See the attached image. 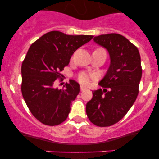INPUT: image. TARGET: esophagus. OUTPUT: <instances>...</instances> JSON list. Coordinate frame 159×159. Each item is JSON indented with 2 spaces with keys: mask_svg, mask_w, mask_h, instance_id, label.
<instances>
[{
  "mask_svg": "<svg viewBox=\"0 0 159 159\" xmlns=\"http://www.w3.org/2000/svg\"><path fill=\"white\" fill-rule=\"evenodd\" d=\"M85 89H86V88H85V87L83 86V85H81V92L84 91V90H85Z\"/></svg>",
  "mask_w": 159,
  "mask_h": 159,
  "instance_id": "34e87169",
  "label": "esophagus"
}]
</instances>
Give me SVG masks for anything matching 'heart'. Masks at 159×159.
Returning a JSON list of instances; mask_svg holds the SVG:
<instances>
[{
    "instance_id": "b5f03b06",
    "label": "heart",
    "mask_w": 159,
    "mask_h": 159,
    "mask_svg": "<svg viewBox=\"0 0 159 159\" xmlns=\"http://www.w3.org/2000/svg\"><path fill=\"white\" fill-rule=\"evenodd\" d=\"M78 81L81 83V84H89L90 81V76L86 74V73H81L78 75Z\"/></svg>"
}]
</instances>
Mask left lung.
Masks as SVG:
<instances>
[{"label":"left lung","mask_w":159,"mask_h":159,"mask_svg":"<svg viewBox=\"0 0 159 159\" xmlns=\"http://www.w3.org/2000/svg\"><path fill=\"white\" fill-rule=\"evenodd\" d=\"M93 40L107 50L111 64L98 83L103 89L93 91L87 103L86 114L97 126H111L126 115L136 100L142 77L140 56L136 46L118 34H102Z\"/></svg>","instance_id":"1"}]
</instances>
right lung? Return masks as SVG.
<instances>
[{
	"label": "right lung",
	"mask_w": 159,
	"mask_h": 159,
	"mask_svg": "<svg viewBox=\"0 0 159 159\" xmlns=\"http://www.w3.org/2000/svg\"><path fill=\"white\" fill-rule=\"evenodd\" d=\"M93 35H67L50 31L28 50L22 63L21 90L32 115L47 125H57L65 121L70 111L71 102L80 93V85L74 80L63 85L53 87L67 66L71 56L81 45L93 39Z\"/></svg>",
	"instance_id": "right-lung-1"
}]
</instances>
